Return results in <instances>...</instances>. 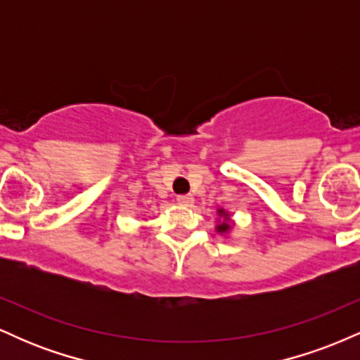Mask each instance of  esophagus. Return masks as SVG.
Listing matches in <instances>:
<instances>
[{
    "label": "esophagus",
    "mask_w": 360,
    "mask_h": 360,
    "mask_svg": "<svg viewBox=\"0 0 360 360\" xmlns=\"http://www.w3.org/2000/svg\"><path fill=\"white\" fill-rule=\"evenodd\" d=\"M176 201H177V203H179L181 206H189V205H193L194 198L191 196V194H179V196L176 198Z\"/></svg>",
    "instance_id": "esophagus-1"
}]
</instances>
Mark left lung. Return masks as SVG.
<instances>
[{
    "label": "left lung",
    "instance_id": "left-lung-1",
    "mask_svg": "<svg viewBox=\"0 0 360 360\" xmlns=\"http://www.w3.org/2000/svg\"><path fill=\"white\" fill-rule=\"evenodd\" d=\"M218 214H220V217H223V221L220 223V225H217V230H218V232H220V233L229 232V230H230L229 214H226V212H223V210H218Z\"/></svg>",
    "mask_w": 360,
    "mask_h": 360
}]
</instances>
